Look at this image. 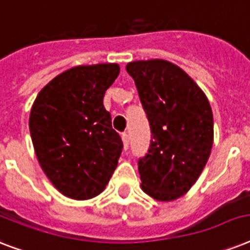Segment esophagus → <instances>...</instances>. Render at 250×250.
Returning a JSON list of instances; mask_svg holds the SVG:
<instances>
[{
  "instance_id": "esophagus-1",
  "label": "esophagus",
  "mask_w": 250,
  "mask_h": 250,
  "mask_svg": "<svg viewBox=\"0 0 250 250\" xmlns=\"http://www.w3.org/2000/svg\"><path fill=\"white\" fill-rule=\"evenodd\" d=\"M122 140H123V145H125V149L127 150V148H128L129 145V136L128 133H122Z\"/></svg>"
}]
</instances>
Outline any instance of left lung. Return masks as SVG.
<instances>
[{
    "mask_svg": "<svg viewBox=\"0 0 250 250\" xmlns=\"http://www.w3.org/2000/svg\"><path fill=\"white\" fill-rule=\"evenodd\" d=\"M125 70L152 132L148 153L137 164L141 187L158 201H172L190 189L209 160L211 107L197 84L168 61H135Z\"/></svg>",
    "mask_w": 250,
    "mask_h": 250,
    "instance_id": "1",
    "label": "left lung"
}]
</instances>
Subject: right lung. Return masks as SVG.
Here are the masks:
<instances>
[{
	"instance_id": "1",
	"label": "right lung",
	"mask_w": 250,
	"mask_h": 250,
	"mask_svg": "<svg viewBox=\"0 0 250 250\" xmlns=\"http://www.w3.org/2000/svg\"><path fill=\"white\" fill-rule=\"evenodd\" d=\"M117 63L78 66L41 89L29 115L37 160L61 193L88 200L101 193L118 165L123 143L104 106Z\"/></svg>"
}]
</instances>
